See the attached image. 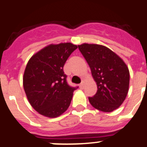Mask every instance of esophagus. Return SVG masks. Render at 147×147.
Instances as JSON below:
<instances>
[{"instance_id":"esophagus-1","label":"esophagus","mask_w":147,"mask_h":147,"mask_svg":"<svg viewBox=\"0 0 147 147\" xmlns=\"http://www.w3.org/2000/svg\"><path fill=\"white\" fill-rule=\"evenodd\" d=\"M84 85H85V83H84V81H81V84H80V85H79L80 88H81V89H82V88H84Z\"/></svg>"}]
</instances>
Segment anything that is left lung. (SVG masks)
Returning a JSON list of instances; mask_svg holds the SVG:
<instances>
[{
  "mask_svg": "<svg viewBox=\"0 0 147 147\" xmlns=\"http://www.w3.org/2000/svg\"><path fill=\"white\" fill-rule=\"evenodd\" d=\"M88 63L97 84V91L88 97L93 107L111 112L121 105L129 91V71L122 59L101 45L84 43L78 46Z\"/></svg>",
  "mask_w": 147,
  "mask_h": 147,
  "instance_id": "left-lung-1",
  "label": "left lung"
}]
</instances>
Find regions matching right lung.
Masks as SVG:
<instances>
[{"label": "right lung", "instance_id": "1", "mask_svg": "<svg viewBox=\"0 0 147 147\" xmlns=\"http://www.w3.org/2000/svg\"><path fill=\"white\" fill-rule=\"evenodd\" d=\"M77 49L71 43L49 45L33 55L25 69L24 88L30 105L46 117L54 118L67 110L73 92L63 66Z\"/></svg>", "mask_w": 147, "mask_h": 147}]
</instances>
